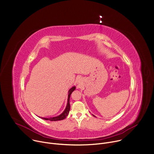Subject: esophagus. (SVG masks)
Listing matches in <instances>:
<instances>
[{"label": "esophagus", "instance_id": "esophagus-1", "mask_svg": "<svg viewBox=\"0 0 154 154\" xmlns=\"http://www.w3.org/2000/svg\"><path fill=\"white\" fill-rule=\"evenodd\" d=\"M79 80H80L78 79V80H77V81H78V82H79Z\"/></svg>", "mask_w": 154, "mask_h": 154}]
</instances>
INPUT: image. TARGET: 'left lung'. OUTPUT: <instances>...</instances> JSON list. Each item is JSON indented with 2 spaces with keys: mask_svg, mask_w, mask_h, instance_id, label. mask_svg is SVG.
I'll return each instance as SVG.
<instances>
[{
  "mask_svg": "<svg viewBox=\"0 0 154 154\" xmlns=\"http://www.w3.org/2000/svg\"><path fill=\"white\" fill-rule=\"evenodd\" d=\"M92 116H94V117H95V116H94V115H92Z\"/></svg>",
  "mask_w": 154,
  "mask_h": 154,
  "instance_id": "1",
  "label": "left lung"
}]
</instances>
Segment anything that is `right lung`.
Listing matches in <instances>:
<instances>
[{
    "label": "right lung",
    "mask_w": 154,
    "mask_h": 154,
    "mask_svg": "<svg viewBox=\"0 0 154 154\" xmlns=\"http://www.w3.org/2000/svg\"><path fill=\"white\" fill-rule=\"evenodd\" d=\"M75 89V86L72 87L68 91V101H67V105L66 106L65 109L64 111L59 116H56V117H50V118H42L43 120H50V121H59V120H62L65 119L69 114V112L70 111V104H69V98H70V95L72 94V92Z\"/></svg>",
    "instance_id": "1"
}]
</instances>
